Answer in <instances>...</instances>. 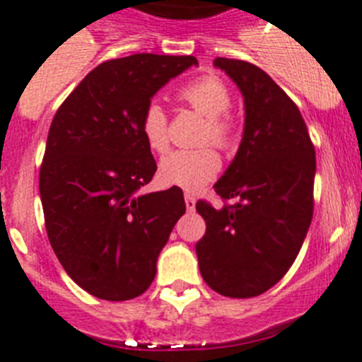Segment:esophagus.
Here are the masks:
<instances>
[{"label": "esophagus", "mask_w": 362, "mask_h": 362, "mask_svg": "<svg viewBox=\"0 0 362 362\" xmlns=\"http://www.w3.org/2000/svg\"><path fill=\"white\" fill-rule=\"evenodd\" d=\"M184 200H185V207H187V211H194V206H197V200H194V197H191V194H185Z\"/></svg>", "instance_id": "1"}]
</instances>
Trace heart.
Returning <instances> with one entry per match:
<instances>
[{
  "label": "heart",
  "mask_w": 362,
  "mask_h": 362,
  "mask_svg": "<svg viewBox=\"0 0 362 362\" xmlns=\"http://www.w3.org/2000/svg\"><path fill=\"white\" fill-rule=\"evenodd\" d=\"M178 100L206 118L200 144H211L218 149H231L237 140V125L229 116L231 90L216 76H200L178 90ZM140 129L147 146L153 151L168 149V112L156 102L147 103L142 112ZM220 171V158L209 147L194 151H173L160 162V180L165 185L180 187L187 193L202 189Z\"/></svg>",
  "instance_id": "obj_1"
}]
</instances>
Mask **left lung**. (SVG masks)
<instances>
[{"instance_id":"obj_1","label":"left lung","mask_w":362,"mask_h":362,"mask_svg":"<svg viewBox=\"0 0 362 362\" xmlns=\"http://www.w3.org/2000/svg\"><path fill=\"white\" fill-rule=\"evenodd\" d=\"M216 69L244 96V134L233 162L215 184L233 206L199 200L206 235L199 268L216 293L250 298L281 281L297 259L313 216L315 149L298 107L257 65L216 58Z\"/></svg>"}]
</instances>
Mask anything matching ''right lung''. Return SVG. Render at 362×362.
<instances>
[{"label":"right lung","mask_w":362,"mask_h":362,"mask_svg":"<svg viewBox=\"0 0 362 362\" xmlns=\"http://www.w3.org/2000/svg\"><path fill=\"white\" fill-rule=\"evenodd\" d=\"M193 56L133 54L98 65L50 124L40 169L45 228L67 275L103 300L142 295L185 213L184 193H142L156 162L140 129L151 98Z\"/></svg>","instance_id":"obj_1"}]
</instances>
